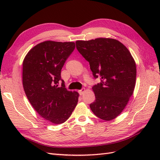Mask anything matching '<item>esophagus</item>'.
Instances as JSON below:
<instances>
[{"label": "esophagus", "instance_id": "34e87169", "mask_svg": "<svg viewBox=\"0 0 160 160\" xmlns=\"http://www.w3.org/2000/svg\"><path fill=\"white\" fill-rule=\"evenodd\" d=\"M85 91V88H83V89H81V90H79V91H78V92H79V93L80 95H83V94L84 93Z\"/></svg>", "mask_w": 160, "mask_h": 160}]
</instances>
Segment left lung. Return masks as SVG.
Listing matches in <instances>:
<instances>
[{
	"label": "left lung",
	"instance_id": "obj_1",
	"mask_svg": "<svg viewBox=\"0 0 160 160\" xmlns=\"http://www.w3.org/2000/svg\"><path fill=\"white\" fill-rule=\"evenodd\" d=\"M76 47L89 62L95 78L101 82L93 89L95 100L90 104L99 118L110 121L116 118L127 105L136 80V64L128 48L119 41L98 38L77 41Z\"/></svg>",
	"mask_w": 160,
	"mask_h": 160
}]
</instances>
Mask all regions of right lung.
<instances>
[{
  "instance_id": "1",
  "label": "right lung",
  "mask_w": 160,
  "mask_h": 160,
  "mask_svg": "<svg viewBox=\"0 0 160 160\" xmlns=\"http://www.w3.org/2000/svg\"><path fill=\"white\" fill-rule=\"evenodd\" d=\"M75 48L73 42L44 41L32 48L22 62V85L27 98L37 112L52 123L66 122L78 102L79 93L67 91L61 77L62 67Z\"/></svg>"
}]
</instances>
